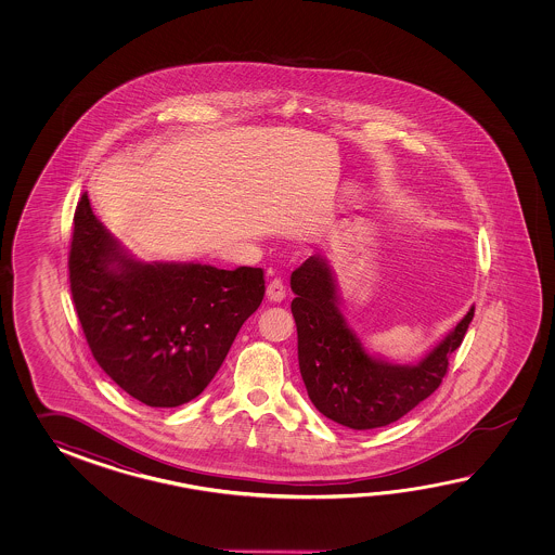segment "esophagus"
Returning <instances> with one entry per match:
<instances>
[{
    "label": "esophagus",
    "mask_w": 555,
    "mask_h": 555,
    "mask_svg": "<svg viewBox=\"0 0 555 555\" xmlns=\"http://www.w3.org/2000/svg\"><path fill=\"white\" fill-rule=\"evenodd\" d=\"M266 295H268V299L273 301V304H280L285 299V285H283L282 280H272L270 285H268V289H266Z\"/></svg>",
    "instance_id": "esophagus-1"
}]
</instances>
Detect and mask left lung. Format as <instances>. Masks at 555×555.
Instances as JSON below:
<instances>
[{
    "label": "left lung",
    "mask_w": 555,
    "mask_h": 555,
    "mask_svg": "<svg viewBox=\"0 0 555 555\" xmlns=\"http://www.w3.org/2000/svg\"><path fill=\"white\" fill-rule=\"evenodd\" d=\"M297 359L307 395L319 413L353 430L387 426L440 387L449 357L461 347L474 307L414 365L369 354L343 318L341 297L325 256L307 258L292 273Z\"/></svg>",
    "instance_id": "obj_1"
}]
</instances>
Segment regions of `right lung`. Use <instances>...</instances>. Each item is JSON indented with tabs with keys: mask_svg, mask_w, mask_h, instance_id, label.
<instances>
[{
	"mask_svg": "<svg viewBox=\"0 0 555 555\" xmlns=\"http://www.w3.org/2000/svg\"><path fill=\"white\" fill-rule=\"evenodd\" d=\"M73 224V304L94 361L146 406L196 399L260 307L263 270L134 260L96 220L87 192Z\"/></svg>",
	"mask_w": 555,
	"mask_h": 555,
	"instance_id": "right-lung-1",
	"label": "right lung"
}]
</instances>
